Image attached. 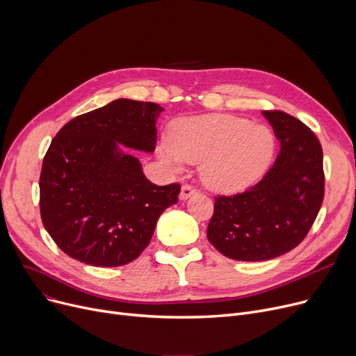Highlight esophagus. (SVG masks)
<instances>
[{
    "mask_svg": "<svg viewBox=\"0 0 356 356\" xmlns=\"http://www.w3.org/2000/svg\"><path fill=\"white\" fill-rule=\"evenodd\" d=\"M195 193H196V188H195V186H192V184H189V183H186V184H183V186H181L180 199H181V200H184V199L191 197V196H192V195H195Z\"/></svg>",
    "mask_w": 356,
    "mask_h": 356,
    "instance_id": "34e87169",
    "label": "esophagus"
}]
</instances>
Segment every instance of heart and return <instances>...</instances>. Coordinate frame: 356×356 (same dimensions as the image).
I'll use <instances>...</instances> for the list:
<instances>
[{
    "label": "heart",
    "mask_w": 356,
    "mask_h": 356,
    "mask_svg": "<svg viewBox=\"0 0 356 356\" xmlns=\"http://www.w3.org/2000/svg\"><path fill=\"white\" fill-rule=\"evenodd\" d=\"M274 154V137L263 125L231 115H207L177 124L161 159L203 164L202 176L215 191L235 192L258 179Z\"/></svg>",
    "instance_id": "obj_1"
}]
</instances>
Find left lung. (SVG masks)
Masks as SVG:
<instances>
[{
    "instance_id": "obj_1",
    "label": "left lung",
    "mask_w": 356,
    "mask_h": 356,
    "mask_svg": "<svg viewBox=\"0 0 356 356\" xmlns=\"http://www.w3.org/2000/svg\"><path fill=\"white\" fill-rule=\"evenodd\" d=\"M278 138L275 163L241 193L215 196L208 239L225 257L267 261L309 234L325 196L322 145L313 131L283 111H263Z\"/></svg>"
}]
</instances>
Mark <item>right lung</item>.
<instances>
[{
	"instance_id": "right-lung-1",
	"label": "right lung",
	"mask_w": 356,
	"mask_h": 356,
	"mask_svg": "<svg viewBox=\"0 0 356 356\" xmlns=\"http://www.w3.org/2000/svg\"><path fill=\"white\" fill-rule=\"evenodd\" d=\"M153 102L117 99L65 124L43 159L40 215L65 254L95 267L131 263L152 241L160 215L179 200L180 183L157 186L118 143L152 153Z\"/></svg>"
}]
</instances>
